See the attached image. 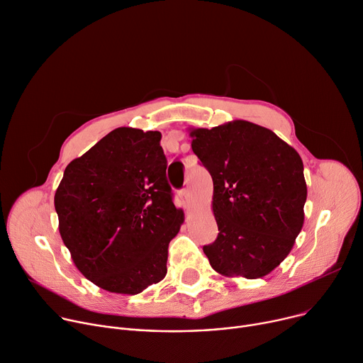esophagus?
<instances>
[{"mask_svg":"<svg viewBox=\"0 0 363 363\" xmlns=\"http://www.w3.org/2000/svg\"><path fill=\"white\" fill-rule=\"evenodd\" d=\"M181 197L184 199L185 204L188 206V204H189V197H191V192H189V189H188V188H184V189L181 191Z\"/></svg>","mask_w":363,"mask_h":363,"instance_id":"esophagus-1","label":"esophagus"}]
</instances>
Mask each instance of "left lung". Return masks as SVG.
<instances>
[{
  "mask_svg": "<svg viewBox=\"0 0 363 363\" xmlns=\"http://www.w3.org/2000/svg\"><path fill=\"white\" fill-rule=\"evenodd\" d=\"M189 135L213 179L219 235L203 247L210 265L223 276L269 274L303 226L306 182L299 153L272 130L242 119L192 128Z\"/></svg>",
  "mask_w": 363,
  "mask_h": 363,
  "instance_id": "left-lung-1",
  "label": "left lung"
}]
</instances>
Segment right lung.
Masks as SVG:
<instances>
[{"label": "right lung", "instance_id": "right-lung-1", "mask_svg": "<svg viewBox=\"0 0 363 363\" xmlns=\"http://www.w3.org/2000/svg\"><path fill=\"white\" fill-rule=\"evenodd\" d=\"M160 138L130 127L111 131L68 163L55 192L60 233L76 267L112 294L137 295L159 283L184 223Z\"/></svg>", "mask_w": 363, "mask_h": 363}]
</instances>
